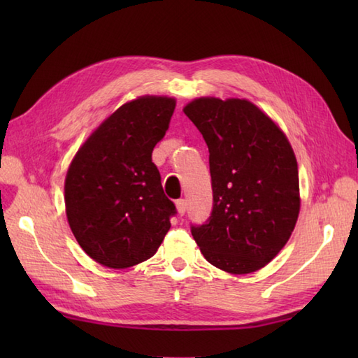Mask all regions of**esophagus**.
<instances>
[{
    "instance_id": "34e87169",
    "label": "esophagus",
    "mask_w": 358,
    "mask_h": 358,
    "mask_svg": "<svg viewBox=\"0 0 358 358\" xmlns=\"http://www.w3.org/2000/svg\"><path fill=\"white\" fill-rule=\"evenodd\" d=\"M175 206H177L178 215H185V212H186V201L185 200H178L177 203H175Z\"/></svg>"
}]
</instances>
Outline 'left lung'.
Instances as JSON below:
<instances>
[{"label":"left lung","mask_w":358,"mask_h":358,"mask_svg":"<svg viewBox=\"0 0 358 358\" xmlns=\"http://www.w3.org/2000/svg\"><path fill=\"white\" fill-rule=\"evenodd\" d=\"M183 112L209 149L214 208L192 237L215 268L243 275L285 248L300 214L299 166L287 136L246 98H195Z\"/></svg>","instance_id":"1"}]
</instances>
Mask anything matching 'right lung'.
I'll list each match as a JSON object with an SVG mask.
<instances>
[{"label":"right lung","mask_w":358,"mask_h":358,"mask_svg":"<svg viewBox=\"0 0 358 358\" xmlns=\"http://www.w3.org/2000/svg\"><path fill=\"white\" fill-rule=\"evenodd\" d=\"M173 96L143 95L112 112L81 144L64 181L67 223L81 249L110 269L154 257L171 229L173 203L152 150L175 110Z\"/></svg>","instance_id":"right-lung-1"}]
</instances>
